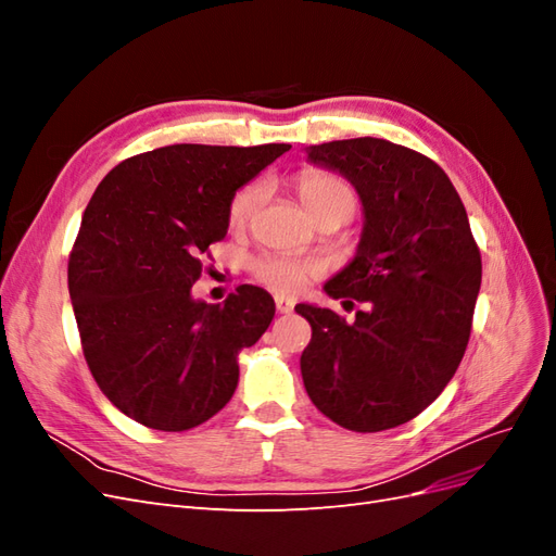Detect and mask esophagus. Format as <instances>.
Here are the masks:
<instances>
[{
  "mask_svg": "<svg viewBox=\"0 0 556 556\" xmlns=\"http://www.w3.org/2000/svg\"><path fill=\"white\" fill-rule=\"evenodd\" d=\"M276 308L280 315H288L294 311V299H288V296H276Z\"/></svg>",
  "mask_w": 556,
  "mask_h": 556,
  "instance_id": "obj_1",
  "label": "esophagus"
}]
</instances>
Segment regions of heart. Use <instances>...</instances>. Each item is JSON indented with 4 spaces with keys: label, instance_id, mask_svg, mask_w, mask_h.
<instances>
[{
    "label": "heart",
    "instance_id": "1",
    "mask_svg": "<svg viewBox=\"0 0 556 556\" xmlns=\"http://www.w3.org/2000/svg\"><path fill=\"white\" fill-rule=\"evenodd\" d=\"M294 190L304 208L317 217L327 211H341L348 217L357 208V192L352 182L339 174L306 169L294 178ZM264 199L262 182H248L231 197L227 208V223L231 227H243ZM250 276L266 290L276 294L294 296L315 278L325 274V264L315 257H294L285 252H266L248 264Z\"/></svg>",
    "mask_w": 556,
    "mask_h": 556
}]
</instances>
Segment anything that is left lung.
<instances>
[{"label":"left lung","instance_id":"1","mask_svg":"<svg viewBox=\"0 0 556 556\" xmlns=\"http://www.w3.org/2000/svg\"><path fill=\"white\" fill-rule=\"evenodd\" d=\"M306 153L362 199L357 255L325 292L366 304L355 323L294 308L313 329L301 355L306 392L350 431L406 425L439 399L468 345L482 260L466 208L441 166L406 146L362 137Z\"/></svg>","mask_w":556,"mask_h":556}]
</instances>
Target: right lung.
Instances as JSON below:
<instances>
[{"instance_id":"add662e5","label":"right lung","mask_w":556,"mask_h":556,"mask_svg":"<svg viewBox=\"0 0 556 556\" xmlns=\"http://www.w3.org/2000/svg\"><path fill=\"white\" fill-rule=\"evenodd\" d=\"M290 148L164 146L121 162L94 190L70 296L92 378L134 422L188 431L237 390L239 352L271 325L274 299L241 285L206 304L192 285L208 245L227 237L231 197Z\"/></svg>"}]
</instances>
